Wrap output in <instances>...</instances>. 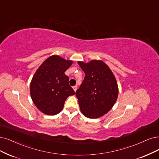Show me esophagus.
<instances>
[{
	"mask_svg": "<svg viewBox=\"0 0 159 159\" xmlns=\"http://www.w3.org/2000/svg\"><path fill=\"white\" fill-rule=\"evenodd\" d=\"M73 89L74 91H75V92H76V90H77V86H73Z\"/></svg>",
	"mask_w": 159,
	"mask_h": 159,
	"instance_id": "34e87169",
	"label": "esophagus"
}]
</instances>
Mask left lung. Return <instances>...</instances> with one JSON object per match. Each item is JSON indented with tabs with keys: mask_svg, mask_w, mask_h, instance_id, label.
<instances>
[{
	"mask_svg": "<svg viewBox=\"0 0 159 159\" xmlns=\"http://www.w3.org/2000/svg\"><path fill=\"white\" fill-rule=\"evenodd\" d=\"M78 63L85 73L83 83L76 91L80 111L87 118H99L108 113L116 101L119 89L116 79L103 61Z\"/></svg>",
	"mask_w": 159,
	"mask_h": 159,
	"instance_id": "left-lung-1",
	"label": "left lung"
}]
</instances>
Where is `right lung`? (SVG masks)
<instances>
[{
  "label": "right lung",
  "mask_w": 159,
  "mask_h": 159,
  "mask_svg": "<svg viewBox=\"0 0 159 159\" xmlns=\"http://www.w3.org/2000/svg\"><path fill=\"white\" fill-rule=\"evenodd\" d=\"M73 61L53 55L41 64L30 84L31 99L43 113L55 115L62 110L65 101L75 94L69 84V78L65 74Z\"/></svg>",
  "instance_id": "add662e5"
}]
</instances>
